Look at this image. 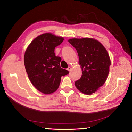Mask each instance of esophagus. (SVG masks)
Returning <instances> with one entry per match:
<instances>
[{
	"label": "esophagus",
	"mask_w": 132,
	"mask_h": 132,
	"mask_svg": "<svg viewBox=\"0 0 132 132\" xmlns=\"http://www.w3.org/2000/svg\"><path fill=\"white\" fill-rule=\"evenodd\" d=\"M67 70H68L69 71H70L71 70V68L70 66H69L68 68V69H67Z\"/></svg>",
	"instance_id": "esophagus-1"
}]
</instances>
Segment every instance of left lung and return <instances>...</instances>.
Segmentation results:
<instances>
[{"instance_id": "obj_1", "label": "left lung", "mask_w": 132, "mask_h": 132, "mask_svg": "<svg viewBox=\"0 0 132 132\" xmlns=\"http://www.w3.org/2000/svg\"><path fill=\"white\" fill-rule=\"evenodd\" d=\"M77 50L82 75L75 82L82 93L91 95L105 82L109 72L111 60L108 52L101 42L91 38L68 40Z\"/></svg>"}]
</instances>
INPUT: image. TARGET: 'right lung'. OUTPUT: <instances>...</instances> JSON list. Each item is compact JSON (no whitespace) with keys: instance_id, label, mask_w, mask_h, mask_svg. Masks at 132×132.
Wrapping results in <instances>:
<instances>
[{"instance_id":"1","label":"right lung","mask_w":132,"mask_h":132,"mask_svg":"<svg viewBox=\"0 0 132 132\" xmlns=\"http://www.w3.org/2000/svg\"><path fill=\"white\" fill-rule=\"evenodd\" d=\"M63 37L44 33L31 41L25 52L24 66L31 83L45 94L59 88L61 77L69 74L61 68V57L56 56L55 48L63 41Z\"/></svg>"}]
</instances>
